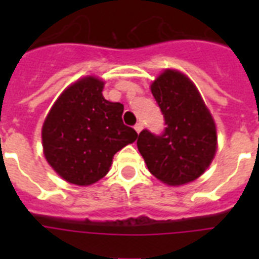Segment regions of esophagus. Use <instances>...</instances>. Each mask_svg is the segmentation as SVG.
Segmentation results:
<instances>
[{"label": "esophagus", "instance_id": "obj_1", "mask_svg": "<svg viewBox=\"0 0 259 259\" xmlns=\"http://www.w3.org/2000/svg\"><path fill=\"white\" fill-rule=\"evenodd\" d=\"M142 127H144V125H142L141 122H138V123H136V126H134V129H136V132H137V133H140V132H141Z\"/></svg>", "mask_w": 259, "mask_h": 259}]
</instances>
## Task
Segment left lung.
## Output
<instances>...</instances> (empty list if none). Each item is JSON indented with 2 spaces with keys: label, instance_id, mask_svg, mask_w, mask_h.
<instances>
[{
  "label": "left lung",
  "instance_id": "8db88e82",
  "mask_svg": "<svg viewBox=\"0 0 259 259\" xmlns=\"http://www.w3.org/2000/svg\"><path fill=\"white\" fill-rule=\"evenodd\" d=\"M166 127L161 134L142 130L137 140L149 172L168 185L200 177L217 153V126L188 76L165 70L150 86Z\"/></svg>",
  "mask_w": 259,
  "mask_h": 259
}]
</instances>
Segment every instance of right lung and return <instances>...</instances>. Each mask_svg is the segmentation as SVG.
<instances>
[{"label": "right lung", "instance_id": "add662e5", "mask_svg": "<svg viewBox=\"0 0 259 259\" xmlns=\"http://www.w3.org/2000/svg\"><path fill=\"white\" fill-rule=\"evenodd\" d=\"M105 82L86 76L67 87L41 130L47 161L71 184L90 185L109 172L114 154L138 134L122 121L123 105L106 101Z\"/></svg>", "mask_w": 259, "mask_h": 259}]
</instances>
